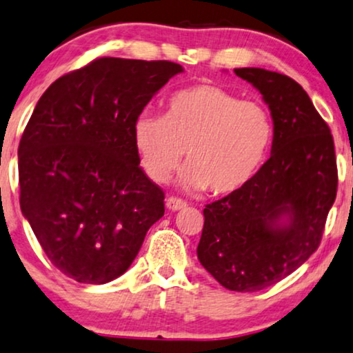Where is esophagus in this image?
Wrapping results in <instances>:
<instances>
[{"label":"esophagus","mask_w":353,"mask_h":353,"mask_svg":"<svg viewBox=\"0 0 353 353\" xmlns=\"http://www.w3.org/2000/svg\"><path fill=\"white\" fill-rule=\"evenodd\" d=\"M165 207H168L169 210L176 212V210L184 209V207H188V203H185L184 201H181V199H177V197H168V199H165Z\"/></svg>","instance_id":"esophagus-1"}]
</instances>
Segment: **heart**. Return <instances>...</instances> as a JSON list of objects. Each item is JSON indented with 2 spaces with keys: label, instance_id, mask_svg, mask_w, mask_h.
<instances>
[{
  "label": "heart",
  "instance_id": "obj_1",
  "mask_svg": "<svg viewBox=\"0 0 353 353\" xmlns=\"http://www.w3.org/2000/svg\"><path fill=\"white\" fill-rule=\"evenodd\" d=\"M274 123L260 101L199 83L169 97L164 117L141 113L133 143L148 177L164 184L188 156L182 185L215 195L243 189L268 158Z\"/></svg>",
  "mask_w": 353,
  "mask_h": 353
}]
</instances>
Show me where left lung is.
Returning a JSON list of instances; mask_svg holds the SVG:
<instances>
[{
  "label": "left lung",
  "mask_w": 353,
  "mask_h": 353,
  "mask_svg": "<svg viewBox=\"0 0 353 353\" xmlns=\"http://www.w3.org/2000/svg\"><path fill=\"white\" fill-rule=\"evenodd\" d=\"M235 74L268 105L273 146L243 189L205 205L197 258L223 288L253 292L317 250L337 194V164L329 126L296 80L258 67Z\"/></svg>",
  "instance_id": "left-lung-1"
}]
</instances>
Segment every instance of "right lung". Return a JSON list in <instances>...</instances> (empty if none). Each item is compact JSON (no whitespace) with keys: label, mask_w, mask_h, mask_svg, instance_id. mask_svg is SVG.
<instances>
[{"label":"right lung","mask_w":353,"mask_h":353,"mask_svg":"<svg viewBox=\"0 0 353 353\" xmlns=\"http://www.w3.org/2000/svg\"><path fill=\"white\" fill-rule=\"evenodd\" d=\"M181 72L169 61L101 57L37 101L18 150L21 212L50 263L75 281L121 276L164 215V192L139 168L133 125Z\"/></svg>","instance_id":"obj_1"}]
</instances>
